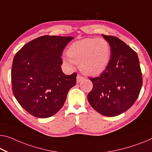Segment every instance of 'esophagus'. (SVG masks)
I'll return each mask as SVG.
<instances>
[{
  "instance_id": "1",
  "label": "esophagus",
  "mask_w": 152,
  "mask_h": 152,
  "mask_svg": "<svg viewBox=\"0 0 152 152\" xmlns=\"http://www.w3.org/2000/svg\"><path fill=\"white\" fill-rule=\"evenodd\" d=\"M83 79H84L83 77L80 75L79 74H77V83L80 82V81H82Z\"/></svg>"
}]
</instances>
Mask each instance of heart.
Returning a JSON list of instances; mask_svg holds the SVG:
<instances>
[{
    "mask_svg": "<svg viewBox=\"0 0 152 152\" xmlns=\"http://www.w3.org/2000/svg\"><path fill=\"white\" fill-rule=\"evenodd\" d=\"M69 57L64 58L69 66L79 64L83 73L95 75L101 73L108 66L111 58V45L104 38H87L74 42L67 50Z\"/></svg>",
    "mask_w": 152,
    "mask_h": 152,
    "instance_id": "b5f03b06",
    "label": "heart"
}]
</instances>
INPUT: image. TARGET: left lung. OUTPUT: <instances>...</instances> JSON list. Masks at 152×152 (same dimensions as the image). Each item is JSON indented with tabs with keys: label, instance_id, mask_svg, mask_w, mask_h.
I'll return each mask as SVG.
<instances>
[{
	"label": "left lung",
	"instance_id": "left-lung-1",
	"mask_svg": "<svg viewBox=\"0 0 152 152\" xmlns=\"http://www.w3.org/2000/svg\"><path fill=\"white\" fill-rule=\"evenodd\" d=\"M111 45V59L104 71L89 77L93 88L88 100L102 115H120L138 98L143 77L137 53L118 37L102 34Z\"/></svg>",
	"mask_w": 152,
	"mask_h": 152
}]
</instances>
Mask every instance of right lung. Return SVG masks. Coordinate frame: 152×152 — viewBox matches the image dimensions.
Here are the masks:
<instances>
[{
    "label": "right lung",
    "instance_id": "1",
    "mask_svg": "<svg viewBox=\"0 0 152 152\" xmlns=\"http://www.w3.org/2000/svg\"><path fill=\"white\" fill-rule=\"evenodd\" d=\"M72 37L44 35L30 41L14 56L11 83L14 96L32 115L46 118L62 108L77 73L61 69L62 52Z\"/></svg>",
    "mask_w": 152,
    "mask_h": 152
}]
</instances>
